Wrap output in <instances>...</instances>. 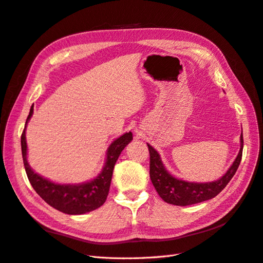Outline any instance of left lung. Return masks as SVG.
I'll return each instance as SVG.
<instances>
[{"label": "left lung", "mask_w": 263, "mask_h": 263, "mask_svg": "<svg viewBox=\"0 0 263 263\" xmlns=\"http://www.w3.org/2000/svg\"><path fill=\"white\" fill-rule=\"evenodd\" d=\"M150 154V179L159 196L166 203L178 206H186L211 200L219 194L228 182L232 180L241 161L243 139L240 135V150L230 168L220 179L213 182L195 183L173 177L165 169L158 151L147 144Z\"/></svg>", "instance_id": "8db88e82"}]
</instances>
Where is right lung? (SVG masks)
I'll use <instances>...</instances> for the list:
<instances>
[{
	"label": "right lung",
	"mask_w": 263,
	"mask_h": 263,
	"mask_svg": "<svg viewBox=\"0 0 263 263\" xmlns=\"http://www.w3.org/2000/svg\"><path fill=\"white\" fill-rule=\"evenodd\" d=\"M34 105L30 107L25 128L21 137L22 155L27 178L36 193L51 208L69 215H81L99 209L105 203L112 181L114 165L124 148L133 140V134L125 133L109 145L106 151V161L102 171L93 180L76 184H60L34 172L27 161L26 126L33 116Z\"/></svg>",
	"instance_id": "obj_1"
}]
</instances>
